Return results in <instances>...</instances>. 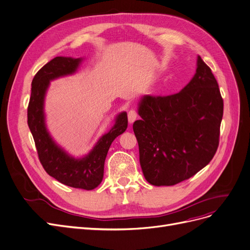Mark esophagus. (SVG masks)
<instances>
[{
    "mask_svg": "<svg viewBox=\"0 0 250 250\" xmlns=\"http://www.w3.org/2000/svg\"><path fill=\"white\" fill-rule=\"evenodd\" d=\"M136 118H137V113L135 109H130L128 111V122L129 123L132 124L136 120Z\"/></svg>",
    "mask_w": 250,
    "mask_h": 250,
    "instance_id": "34e87169",
    "label": "esophagus"
}]
</instances>
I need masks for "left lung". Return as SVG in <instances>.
<instances>
[{
	"mask_svg": "<svg viewBox=\"0 0 250 250\" xmlns=\"http://www.w3.org/2000/svg\"><path fill=\"white\" fill-rule=\"evenodd\" d=\"M133 123L143 174L154 186H171L194 176L219 145L223 100L210 67L197 57L196 73L179 93L146 95Z\"/></svg>",
	"mask_w": 250,
	"mask_h": 250,
	"instance_id": "1",
	"label": "left lung"
}]
</instances>
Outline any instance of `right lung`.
<instances>
[{"mask_svg": "<svg viewBox=\"0 0 250 250\" xmlns=\"http://www.w3.org/2000/svg\"><path fill=\"white\" fill-rule=\"evenodd\" d=\"M81 62L82 59L56 57L35 74L28 106V125L46 173L67 186L92 190L101 183L108 149L116 137L126 130L128 119L126 113L120 114L113 128L101 136L93 150L83 158H73L57 146L45 127L43 111L45 93L50 81L74 73Z\"/></svg>", "mask_w": 250, "mask_h": 250, "instance_id": "1", "label": "right lung"}]
</instances>
